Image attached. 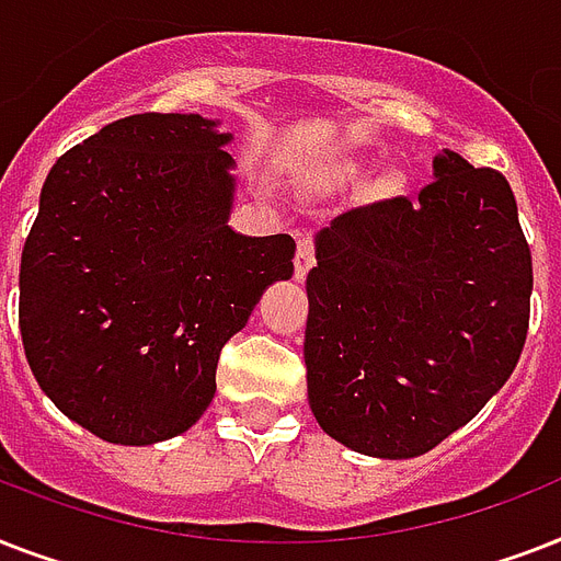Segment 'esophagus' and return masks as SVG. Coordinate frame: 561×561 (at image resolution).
<instances>
[{
	"label": "esophagus",
	"instance_id": "obj_1",
	"mask_svg": "<svg viewBox=\"0 0 561 561\" xmlns=\"http://www.w3.org/2000/svg\"><path fill=\"white\" fill-rule=\"evenodd\" d=\"M311 267H314V241H311V236H299L297 259H294V276L302 282Z\"/></svg>",
	"mask_w": 561,
	"mask_h": 561
}]
</instances>
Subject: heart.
<instances>
[{
	"mask_svg": "<svg viewBox=\"0 0 561 561\" xmlns=\"http://www.w3.org/2000/svg\"><path fill=\"white\" fill-rule=\"evenodd\" d=\"M390 183H392V180H387V186H390Z\"/></svg>",
	"mask_w": 561,
	"mask_h": 561,
	"instance_id": "b5f03b06",
	"label": "heart"
}]
</instances>
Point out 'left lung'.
<instances>
[{"label":"left lung","instance_id":"left-lung-1","mask_svg":"<svg viewBox=\"0 0 561 561\" xmlns=\"http://www.w3.org/2000/svg\"><path fill=\"white\" fill-rule=\"evenodd\" d=\"M306 279L308 404L352 451L410 460L478 416L527 341L530 247L504 174L445 148L434 183L334 218Z\"/></svg>","mask_w":561,"mask_h":561}]
</instances>
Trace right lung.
I'll return each instance as SVG.
<instances>
[{
	"label": "right lung",
	"instance_id": "add662e5",
	"mask_svg": "<svg viewBox=\"0 0 561 561\" xmlns=\"http://www.w3.org/2000/svg\"><path fill=\"white\" fill-rule=\"evenodd\" d=\"M218 118L139 113L51 165L20 264V332L39 390L116 445L203 416L224 343L273 282L290 236L229 227L236 160Z\"/></svg>",
	"mask_w": 561,
	"mask_h": 561
}]
</instances>
